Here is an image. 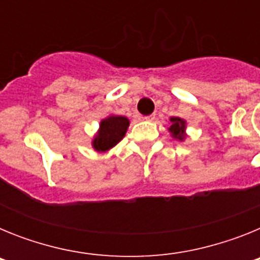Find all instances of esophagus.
Listing matches in <instances>:
<instances>
[{"label": "esophagus", "mask_w": 260, "mask_h": 260, "mask_svg": "<svg viewBox=\"0 0 260 260\" xmlns=\"http://www.w3.org/2000/svg\"><path fill=\"white\" fill-rule=\"evenodd\" d=\"M143 119H144V121H153V119H155V114H151V116L143 117Z\"/></svg>", "instance_id": "34e87169"}]
</instances>
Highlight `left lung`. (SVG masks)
<instances>
[{
	"mask_svg": "<svg viewBox=\"0 0 260 260\" xmlns=\"http://www.w3.org/2000/svg\"><path fill=\"white\" fill-rule=\"evenodd\" d=\"M169 127L168 132L171 133L172 138H174L176 141L183 142L187 137L186 134V121L181 117H171L169 118Z\"/></svg>",
	"mask_w": 260,
	"mask_h": 260,
	"instance_id": "left-lung-1",
	"label": "left lung"
}]
</instances>
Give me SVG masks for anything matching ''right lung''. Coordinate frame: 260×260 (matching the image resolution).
Returning a JSON list of instances; mask_svg holds the SVG:
<instances>
[{
    "mask_svg": "<svg viewBox=\"0 0 260 260\" xmlns=\"http://www.w3.org/2000/svg\"><path fill=\"white\" fill-rule=\"evenodd\" d=\"M130 125L127 117L109 114L100 121L99 130L92 139L93 150L98 152H105L113 148L117 143L122 141L127 127Z\"/></svg>",
    "mask_w": 260,
    "mask_h": 260,
    "instance_id": "right-lung-1",
    "label": "right lung"
}]
</instances>
